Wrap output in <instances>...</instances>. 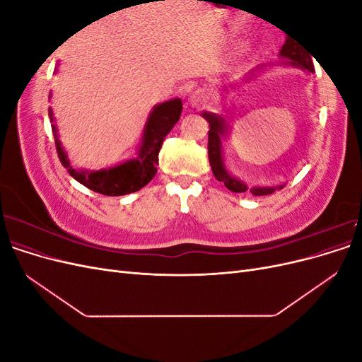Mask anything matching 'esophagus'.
I'll use <instances>...</instances> for the list:
<instances>
[{"mask_svg": "<svg viewBox=\"0 0 362 362\" xmlns=\"http://www.w3.org/2000/svg\"><path fill=\"white\" fill-rule=\"evenodd\" d=\"M208 103V95L205 93V90H194L190 98H189V104L194 108H202L205 107V104Z\"/></svg>", "mask_w": 362, "mask_h": 362, "instance_id": "esophagus-1", "label": "esophagus"}]
</instances>
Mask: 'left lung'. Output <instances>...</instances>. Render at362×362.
<instances>
[{
  "instance_id": "left-lung-1",
  "label": "left lung",
  "mask_w": 362,
  "mask_h": 362,
  "mask_svg": "<svg viewBox=\"0 0 362 362\" xmlns=\"http://www.w3.org/2000/svg\"><path fill=\"white\" fill-rule=\"evenodd\" d=\"M279 56L282 59H288V62H286V63L293 64V66H298V68L305 69L308 72H314V64H313V59L310 54H306L305 49L300 48L298 43L291 40L290 37H287L286 43L282 45ZM202 116L208 120V124H210V131H208V158H210V166L213 169V173H214L217 181L223 182L225 187L234 193H243V192L249 190L252 194H255V196L270 194L276 189H282V185H279V187H252V189H249L243 181H240L238 178L233 177V175L225 169V164L222 160V137H225L226 131H228L226 119L218 116V115H214V113H208V112H204Z\"/></svg>"
}]
</instances>
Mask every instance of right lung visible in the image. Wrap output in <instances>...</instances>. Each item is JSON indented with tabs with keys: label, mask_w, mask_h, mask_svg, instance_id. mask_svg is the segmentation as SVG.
<instances>
[{
	"label": "right lung",
	"mask_w": 362,
	"mask_h": 362,
	"mask_svg": "<svg viewBox=\"0 0 362 362\" xmlns=\"http://www.w3.org/2000/svg\"><path fill=\"white\" fill-rule=\"evenodd\" d=\"M181 112L182 103L180 98L154 107V110L151 112L146 120L144 136H141L139 156L133 160L117 164L115 168L101 170L74 169L71 166L66 152H64L59 140L57 128L52 124V133L54 139H56L59 158L63 164V168L68 169L72 178H75L80 184L86 185L87 189H90L96 193H101L105 196H122L137 192L141 187H145V185L156 177L158 166V152L161 149L163 140L170 133L173 125L180 120ZM49 119L52 122L54 117L51 108Z\"/></svg>",
	"instance_id": "1"
}]
</instances>
